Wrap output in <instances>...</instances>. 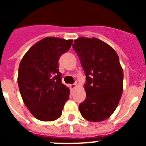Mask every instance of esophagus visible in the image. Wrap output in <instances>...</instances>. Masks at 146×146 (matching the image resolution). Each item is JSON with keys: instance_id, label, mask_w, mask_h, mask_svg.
<instances>
[{"instance_id": "1", "label": "esophagus", "mask_w": 146, "mask_h": 146, "mask_svg": "<svg viewBox=\"0 0 146 146\" xmlns=\"http://www.w3.org/2000/svg\"><path fill=\"white\" fill-rule=\"evenodd\" d=\"M76 87H77V85H76V84H72V85H71V86H70L71 89H72V90L75 88Z\"/></svg>"}]
</instances>
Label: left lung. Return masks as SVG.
Wrapping results in <instances>:
<instances>
[{"label": "left lung", "mask_w": 146, "mask_h": 146, "mask_svg": "<svg viewBox=\"0 0 146 146\" xmlns=\"http://www.w3.org/2000/svg\"><path fill=\"white\" fill-rule=\"evenodd\" d=\"M77 52L86 76V99L79 106L82 116L99 122L115 110L123 92V72L114 49L102 40L80 37L74 40Z\"/></svg>", "instance_id": "1"}]
</instances>
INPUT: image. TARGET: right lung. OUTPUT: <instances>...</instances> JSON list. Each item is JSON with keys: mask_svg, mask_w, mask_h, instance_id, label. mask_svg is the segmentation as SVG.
<instances>
[{"mask_svg": "<svg viewBox=\"0 0 146 146\" xmlns=\"http://www.w3.org/2000/svg\"><path fill=\"white\" fill-rule=\"evenodd\" d=\"M73 40L46 37L24 55L17 82L23 102L36 119L52 121L60 118L70 90L61 82L58 60L70 49Z\"/></svg>", "mask_w": 146, "mask_h": 146, "instance_id": "right-lung-1", "label": "right lung"}]
</instances>
